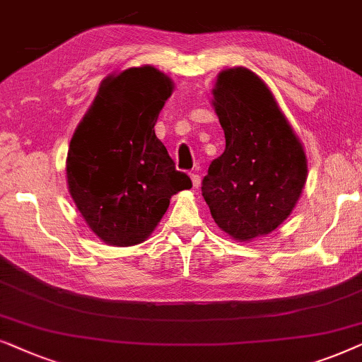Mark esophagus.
Here are the masks:
<instances>
[{"label": "esophagus", "mask_w": 362, "mask_h": 362, "mask_svg": "<svg viewBox=\"0 0 362 362\" xmlns=\"http://www.w3.org/2000/svg\"><path fill=\"white\" fill-rule=\"evenodd\" d=\"M190 178H192V184H194V187L195 189H199L200 187V182H202V178H200V175H199V172H192L190 173Z\"/></svg>", "instance_id": "esophagus-1"}]
</instances>
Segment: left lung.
<instances>
[{
	"label": "left lung",
	"mask_w": 362,
	"mask_h": 362,
	"mask_svg": "<svg viewBox=\"0 0 362 362\" xmlns=\"http://www.w3.org/2000/svg\"><path fill=\"white\" fill-rule=\"evenodd\" d=\"M214 105L226 146L210 163L202 195L215 223L248 242L291 214L306 182V156L273 94L252 71L220 72Z\"/></svg>",
	"instance_id": "obj_1"
}]
</instances>
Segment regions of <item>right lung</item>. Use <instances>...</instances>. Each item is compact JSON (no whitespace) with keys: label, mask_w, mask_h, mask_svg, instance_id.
Listing matches in <instances>:
<instances>
[{"label":"right lung","mask_w":362,"mask_h":362,"mask_svg":"<svg viewBox=\"0 0 362 362\" xmlns=\"http://www.w3.org/2000/svg\"><path fill=\"white\" fill-rule=\"evenodd\" d=\"M172 81L152 66L107 77L76 129L66 173L72 200L105 243L131 247L152 233L177 192L192 189L185 172L153 131Z\"/></svg>","instance_id":"obj_1"}]
</instances>
